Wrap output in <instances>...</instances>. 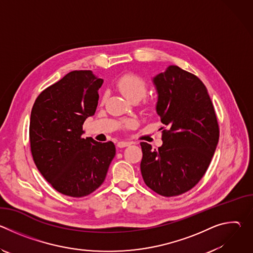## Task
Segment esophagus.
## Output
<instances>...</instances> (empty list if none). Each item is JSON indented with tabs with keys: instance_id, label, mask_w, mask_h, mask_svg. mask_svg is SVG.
I'll use <instances>...</instances> for the list:
<instances>
[{
	"instance_id": "obj_1",
	"label": "esophagus",
	"mask_w": 253,
	"mask_h": 253,
	"mask_svg": "<svg viewBox=\"0 0 253 253\" xmlns=\"http://www.w3.org/2000/svg\"><path fill=\"white\" fill-rule=\"evenodd\" d=\"M131 142H128V141H120V142H118L117 143V146L119 147V148H124V147H127V146H129V145H131Z\"/></svg>"
}]
</instances>
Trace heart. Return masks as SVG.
Wrapping results in <instances>:
<instances>
[{"mask_svg":"<svg viewBox=\"0 0 253 253\" xmlns=\"http://www.w3.org/2000/svg\"><path fill=\"white\" fill-rule=\"evenodd\" d=\"M116 87L120 93L129 101L141 100L147 91V83L140 75L135 73H125L116 81ZM107 93H104L101 97V103L104 104L107 100ZM135 125L134 120H127L124 122L125 128H132Z\"/></svg>","mask_w":253,"mask_h":253,"instance_id":"1","label":"heart"}]
</instances>
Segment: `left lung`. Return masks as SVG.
Listing matches in <instances>:
<instances>
[{"instance_id":"8db88e82","label":"left lung","mask_w":253,"mask_h":253,"mask_svg":"<svg viewBox=\"0 0 253 253\" xmlns=\"http://www.w3.org/2000/svg\"><path fill=\"white\" fill-rule=\"evenodd\" d=\"M158 93L156 111L162 127V146L141 142L140 164L145 184L165 197L192 189L208 169L219 139L214 107L202 81L169 66L153 78Z\"/></svg>"}]
</instances>
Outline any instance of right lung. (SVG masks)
I'll return each instance as SVG.
<instances>
[{
	"instance_id": "add662e5",
	"label": "right lung",
	"mask_w": 253,
	"mask_h": 253,
	"mask_svg": "<svg viewBox=\"0 0 253 253\" xmlns=\"http://www.w3.org/2000/svg\"><path fill=\"white\" fill-rule=\"evenodd\" d=\"M103 79L90 70L72 71L46 88L32 108L29 137L33 160L58 192L84 197L101 186L113 160L114 143L83 138L95 114Z\"/></svg>"
}]
</instances>
